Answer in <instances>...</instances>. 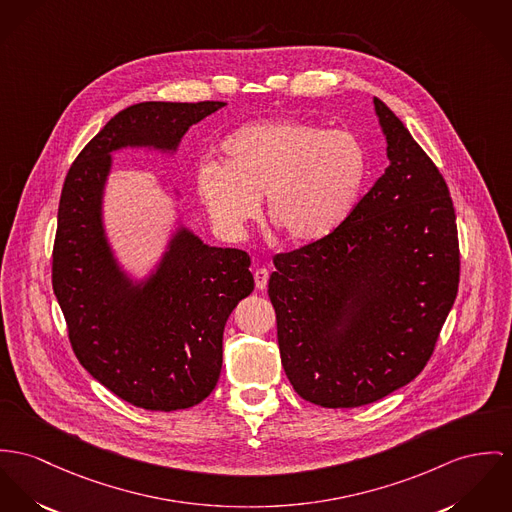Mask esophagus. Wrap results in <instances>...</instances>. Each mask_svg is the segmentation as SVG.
<instances>
[{
  "mask_svg": "<svg viewBox=\"0 0 512 512\" xmlns=\"http://www.w3.org/2000/svg\"><path fill=\"white\" fill-rule=\"evenodd\" d=\"M255 286H257V290H265L267 288V282H269V271L267 269H255Z\"/></svg>",
  "mask_w": 512,
  "mask_h": 512,
  "instance_id": "esophagus-1",
  "label": "esophagus"
}]
</instances>
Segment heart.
<instances>
[{
  "mask_svg": "<svg viewBox=\"0 0 512 512\" xmlns=\"http://www.w3.org/2000/svg\"><path fill=\"white\" fill-rule=\"evenodd\" d=\"M224 163L206 159L195 191L212 222L241 232L259 212L286 241L310 245L353 212L366 179V156L351 134L276 118L237 128L222 142Z\"/></svg>",
  "mask_w": 512,
  "mask_h": 512,
  "instance_id": "obj_1",
  "label": "heart"
}]
</instances>
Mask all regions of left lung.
<instances>
[{"label":"left lung","instance_id":"8db88e82","mask_svg":"<svg viewBox=\"0 0 512 512\" xmlns=\"http://www.w3.org/2000/svg\"><path fill=\"white\" fill-rule=\"evenodd\" d=\"M388 167L327 237L275 255L269 298L284 372L306 401L360 407L425 368L452 310L460 251L448 187L378 99Z\"/></svg>","mask_w":512,"mask_h":512}]
</instances>
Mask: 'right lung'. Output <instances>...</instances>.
Segmentation results:
<instances>
[{"label": "right lung", "mask_w": 512, "mask_h": 512, "mask_svg": "<svg viewBox=\"0 0 512 512\" xmlns=\"http://www.w3.org/2000/svg\"><path fill=\"white\" fill-rule=\"evenodd\" d=\"M224 105L146 101L120 111L81 150L60 197L52 288L72 349L99 384L148 411L187 409L210 395L226 321L255 282L245 251L204 243L181 218L154 267L132 275L105 228L113 154L173 156L185 132Z\"/></svg>", "instance_id": "1"}]
</instances>
